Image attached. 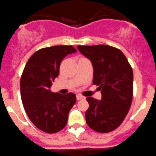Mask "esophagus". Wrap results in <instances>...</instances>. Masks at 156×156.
Masks as SVG:
<instances>
[{
  "label": "esophagus",
  "instance_id": "obj_1",
  "mask_svg": "<svg viewBox=\"0 0 156 156\" xmlns=\"http://www.w3.org/2000/svg\"><path fill=\"white\" fill-rule=\"evenodd\" d=\"M76 99L78 100V101H80V100L84 99V97H83V96H81V95H80V94H78V95H76Z\"/></svg>",
  "mask_w": 156,
  "mask_h": 156
}]
</instances>
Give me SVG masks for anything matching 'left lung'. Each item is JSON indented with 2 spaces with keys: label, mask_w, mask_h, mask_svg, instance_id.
<instances>
[{
  "label": "left lung",
  "mask_w": 156,
  "mask_h": 156,
  "mask_svg": "<svg viewBox=\"0 0 156 156\" xmlns=\"http://www.w3.org/2000/svg\"><path fill=\"white\" fill-rule=\"evenodd\" d=\"M94 66L93 84L101 90V101L87 98L89 108L85 118L88 126L108 133L121 125L133 99V71L121 50L107 45H78Z\"/></svg>",
  "instance_id": "1"
}]
</instances>
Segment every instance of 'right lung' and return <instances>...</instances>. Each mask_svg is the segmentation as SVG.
I'll return each mask as SVG.
<instances>
[{"label":"right lung","instance_id":"obj_1","mask_svg":"<svg viewBox=\"0 0 156 156\" xmlns=\"http://www.w3.org/2000/svg\"><path fill=\"white\" fill-rule=\"evenodd\" d=\"M76 52L73 45L41 48L30 57L21 74V98L25 112L33 125L45 133H56L65 128L76 101L73 93L63 95L49 90L62 59Z\"/></svg>","mask_w":156,"mask_h":156}]
</instances>
